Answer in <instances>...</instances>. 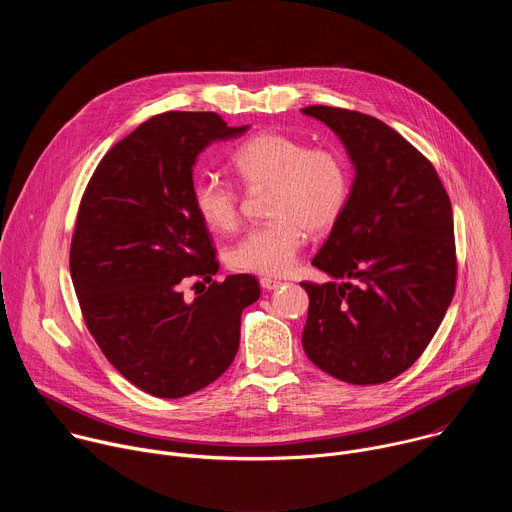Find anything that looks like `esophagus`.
Returning <instances> with one entry per match:
<instances>
[{"instance_id": "obj_1", "label": "esophagus", "mask_w": 512, "mask_h": 512, "mask_svg": "<svg viewBox=\"0 0 512 512\" xmlns=\"http://www.w3.org/2000/svg\"><path fill=\"white\" fill-rule=\"evenodd\" d=\"M259 283H261V287H263V289H267V291L277 289V287H281V285H283V281H281V279H275V277H261V279H259Z\"/></svg>"}]
</instances>
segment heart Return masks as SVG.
I'll list each match as a JSON object with an SVG mask.
<instances>
[{"instance_id": "heart-1", "label": "heart", "mask_w": 512, "mask_h": 512, "mask_svg": "<svg viewBox=\"0 0 512 512\" xmlns=\"http://www.w3.org/2000/svg\"><path fill=\"white\" fill-rule=\"evenodd\" d=\"M231 168L245 186L269 184L267 212L273 216L229 251V265L237 271L285 275L296 263L306 229L324 233L334 227L350 198L346 158L285 133L263 131L245 139L231 154ZM192 204L200 221L216 233L239 227V192L227 180H196Z\"/></svg>"}]
</instances>
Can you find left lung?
I'll use <instances>...</instances> for the list:
<instances>
[{"label":"left lung","mask_w":512,"mask_h":512,"mask_svg":"<svg viewBox=\"0 0 512 512\" xmlns=\"http://www.w3.org/2000/svg\"><path fill=\"white\" fill-rule=\"evenodd\" d=\"M302 113L340 137L354 166L348 204L312 261L342 283H302L310 296L302 344L324 373L381 385L421 356L454 298L450 196L431 162L387 123L324 105Z\"/></svg>","instance_id":"1"}]
</instances>
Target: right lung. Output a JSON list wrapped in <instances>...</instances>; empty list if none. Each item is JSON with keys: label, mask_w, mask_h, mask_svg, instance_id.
Instances as JSON below:
<instances>
[{"label": "right lung", "mask_w": 512, "mask_h": 512, "mask_svg": "<svg viewBox=\"0 0 512 512\" xmlns=\"http://www.w3.org/2000/svg\"><path fill=\"white\" fill-rule=\"evenodd\" d=\"M247 127L210 111L156 115L113 145L83 194L70 277L85 324L113 367L154 397H186L221 377L241 314L259 300L253 275L212 281L216 253L192 204L198 154ZM198 276L211 285L190 303L183 285Z\"/></svg>", "instance_id": "add662e5"}]
</instances>
